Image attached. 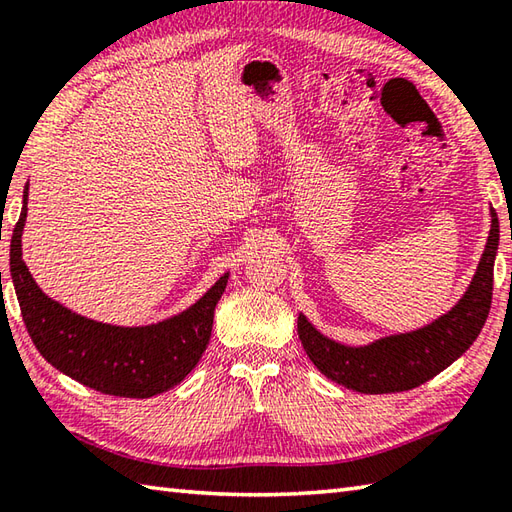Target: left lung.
Listing matches in <instances>:
<instances>
[{"instance_id":"8db88e82","label":"left lung","mask_w":512,"mask_h":512,"mask_svg":"<svg viewBox=\"0 0 512 512\" xmlns=\"http://www.w3.org/2000/svg\"><path fill=\"white\" fill-rule=\"evenodd\" d=\"M499 246V219L490 208V230L486 248L466 293L459 302L433 322L386 335L362 346L342 344L326 337L308 322L304 313L297 317V333L310 362L335 384L366 395L402 393L422 386L462 357L484 328L490 299H493V268Z\"/></svg>"}]
</instances>
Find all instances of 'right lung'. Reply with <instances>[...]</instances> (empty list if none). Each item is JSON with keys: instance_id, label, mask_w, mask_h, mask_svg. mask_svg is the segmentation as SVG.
I'll list each match as a JSON object with an SVG mask.
<instances>
[{"instance_id": "right-lung-1", "label": "right lung", "mask_w": 512, "mask_h": 512, "mask_svg": "<svg viewBox=\"0 0 512 512\" xmlns=\"http://www.w3.org/2000/svg\"><path fill=\"white\" fill-rule=\"evenodd\" d=\"M28 184L22 215L10 237V277L30 339L50 366L104 395L153 397L177 386L208 346L213 315L228 273L182 313L148 326L102 324L50 299L35 284L22 259L28 213Z\"/></svg>"}]
</instances>
